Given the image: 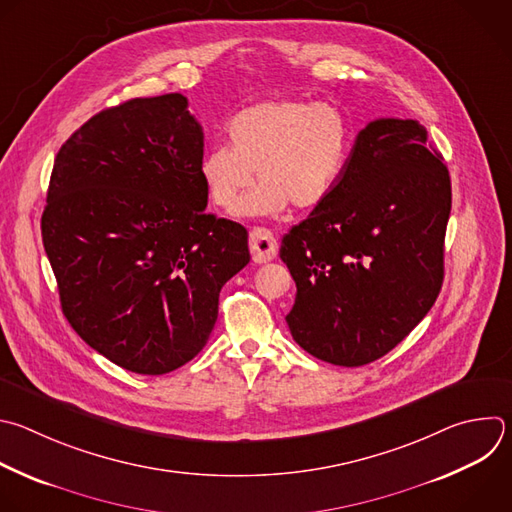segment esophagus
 <instances>
[{"mask_svg": "<svg viewBox=\"0 0 512 512\" xmlns=\"http://www.w3.org/2000/svg\"><path fill=\"white\" fill-rule=\"evenodd\" d=\"M249 247L255 263H269L277 255V241L267 229H253L249 235Z\"/></svg>", "mask_w": 512, "mask_h": 512, "instance_id": "obj_1", "label": "esophagus"}]
</instances>
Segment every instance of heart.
Returning a JSON list of instances; mask_svg holds the SVG:
<instances>
[{"label": "heart", "instance_id": "b5f03b06", "mask_svg": "<svg viewBox=\"0 0 512 512\" xmlns=\"http://www.w3.org/2000/svg\"><path fill=\"white\" fill-rule=\"evenodd\" d=\"M229 146H211L199 175L211 205L227 215L279 217L321 207L342 183L352 160L356 128L333 102L277 98L237 112L227 124ZM258 170L262 183L241 202Z\"/></svg>", "mask_w": 512, "mask_h": 512}]
</instances>
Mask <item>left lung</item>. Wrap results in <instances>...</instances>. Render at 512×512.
I'll use <instances>...</instances> for the list:
<instances>
[{
    "instance_id": "1",
    "label": "left lung",
    "mask_w": 512,
    "mask_h": 512,
    "mask_svg": "<svg viewBox=\"0 0 512 512\" xmlns=\"http://www.w3.org/2000/svg\"><path fill=\"white\" fill-rule=\"evenodd\" d=\"M450 207L448 168L418 120L360 130L342 183L281 241L295 342L346 368L394 350L440 293Z\"/></svg>"
}]
</instances>
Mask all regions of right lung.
<instances>
[{
	"instance_id": "1",
	"label": "right lung",
	"mask_w": 512,
	"mask_h": 512,
	"mask_svg": "<svg viewBox=\"0 0 512 512\" xmlns=\"http://www.w3.org/2000/svg\"><path fill=\"white\" fill-rule=\"evenodd\" d=\"M187 106L134 98L84 122L58 150L42 215L66 319L142 376L205 348L221 287L251 259L247 229L205 213V136Z\"/></svg>"
}]
</instances>
